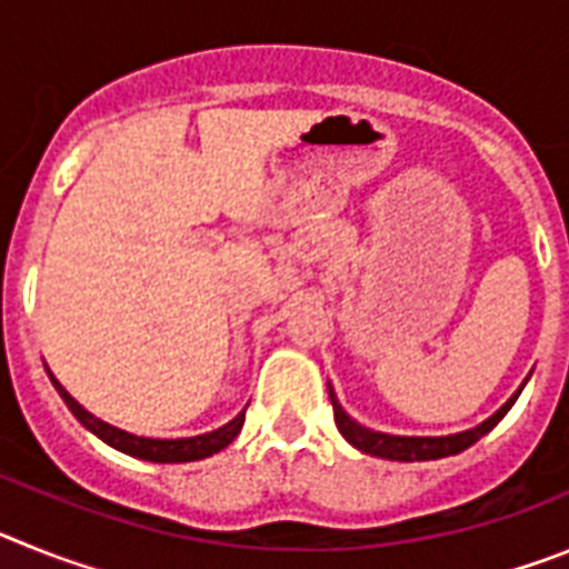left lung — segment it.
<instances>
[{
  "label": "left lung",
  "instance_id": "left-lung-1",
  "mask_svg": "<svg viewBox=\"0 0 569 569\" xmlns=\"http://www.w3.org/2000/svg\"><path fill=\"white\" fill-rule=\"evenodd\" d=\"M527 379H530V376H527ZM527 379L521 381L519 390H516V393H512L510 399H507L505 405H501L499 410L490 416V419H485L481 425L470 427V430H461V433H450V436L379 433V430H370V427L359 425L353 416L347 413L345 407L339 405V399H336V390L330 381H328V393H330V401H333L336 427H339V433L345 436V439L350 441L356 450H361V453H367V456H376V459H387V461H433V459H445V456L461 453V450H467L470 445H476L481 436L490 433L492 427L505 419L507 410L516 405L519 393L525 390Z\"/></svg>",
  "mask_w": 569,
  "mask_h": 569
}]
</instances>
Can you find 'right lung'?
<instances>
[{
  "instance_id": "1",
  "label": "right lung",
  "mask_w": 569,
  "mask_h": 569,
  "mask_svg": "<svg viewBox=\"0 0 569 569\" xmlns=\"http://www.w3.org/2000/svg\"><path fill=\"white\" fill-rule=\"evenodd\" d=\"M44 370H48V365H44ZM48 376L50 381H53V387H57V393L62 396V401L68 405L70 413L77 416V421L84 427V430H90L97 439H102L104 445H110L113 450H119V453L133 456V459H142V461H156V465H182V461L208 459V456L224 450V447L239 436L241 425H244V410H241L236 419H230L228 425L222 427H216V430H210V433L188 436V439H148V436L128 433V430H122V427H113L108 425V421L97 419V416L90 413V410H84V407L79 405V401L73 399L62 385H59V379L50 373V370Z\"/></svg>"
}]
</instances>
